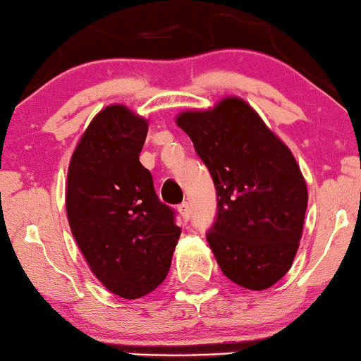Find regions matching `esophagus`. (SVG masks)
<instances>
[{
    "label": "esophagus",
    "mask_w": 361,
    "mask_h": 361,
    "mask_svg": "<svg viewBox=\"0 0 361 361\" xmlns=\"http://www.w3.org/2000/svg\"><path fill=\"white\" fill-rule=\"evenodd\" d=\"M179 213H180V219L184 220V222H188L189 216H191V207H189L188 201H184V203L179 204Z\"/></svg>",
    "instance_id": "1"
}]
</instances>
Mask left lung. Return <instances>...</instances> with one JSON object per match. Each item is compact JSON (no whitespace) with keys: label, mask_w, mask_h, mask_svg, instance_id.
<instances>
[{"label":"left lung","mask_w":361,"mask_h":361,"mask_svg":"<svg viewBox=\"0 0 361 361\" xmlns=\"http://www.w3.org/2000/svg\"><path fill=\"white\" fill-rule=\"evenodd\" d=\"M177 126L215 184L207 239L216 263L241 288H270L288 274L303 234L308 191L293 153L241 98L184 111Z\"/></svg>","instance_id":"left-lung-1"}]
</instances>
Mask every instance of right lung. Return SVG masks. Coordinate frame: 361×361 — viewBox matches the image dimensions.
Here are the masks:
<instances>
[{
    "label": "right lung",
    "mask_w": 361,
    "mask_h": 361,
    "mask_svg": "<svg viewBox=\"0 0 361 361\" xmlns=\"http://www.w3.org/2000/svg\"><path fill=\"white\" fill-rule=\"evenodd\" d=\"M148 122L122 104L99 111L72 154L67 216L98 281L126 300L149 294L172 263L176 212L154 192L139 161Z\"/></svg>",
    "instance_id": "obj_1"
}]
</instances>
